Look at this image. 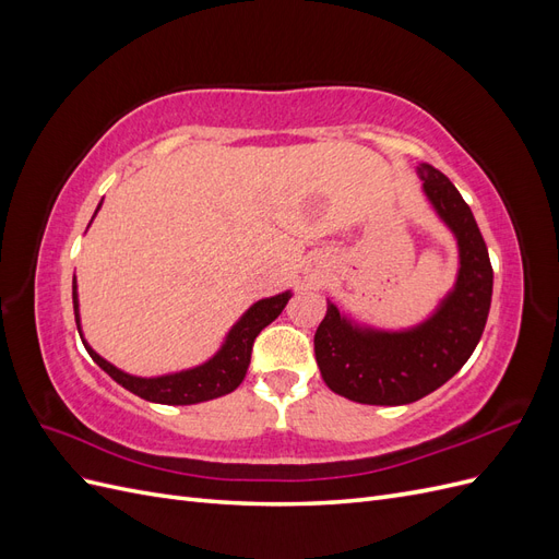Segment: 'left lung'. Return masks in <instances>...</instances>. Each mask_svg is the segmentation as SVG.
<instances>
[{"mask_svg":"<svg viewBox=\"0 0 559 559\" xmlns=\"http://www.w3.org/2000/svg\"><path fill=\"white\" fill-rule=\"evenodd\" d=\"M425 193L460 245V277L431 319L411 331L352 326L329 300L314 333V357L331 392L368 405L419 401L445 384L476 349L492 302V263L471 207L431 165Z\"/></svg>","mask_w":559,"mask_h":559,"instance_id":"1","label":"left lung"}]
</instances>
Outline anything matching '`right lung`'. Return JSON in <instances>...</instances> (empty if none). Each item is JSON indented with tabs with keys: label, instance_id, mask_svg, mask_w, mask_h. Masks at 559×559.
Instances as JSON below:
<instances>
[{
	"label": "right lung",
	"instance_id": "obj_1",
	"mask_svg": "<svg viewBox=\"0 0 559 559\" xmlns=\"http://www.w3.org/2000/svg\"><path fill=\"white\" fill-rule=\"evenodd\" d=\"M72 298H74V317H76V326H79L76 277L72 282ZM289 298H292V294L286 292V294L253 302V306L245 312V317L228 333L224 347L218 349L207 364L195 366L191 370H181V373H175V376H160V378L128 376V373H123V370H118L116 366L105 361L86 343L83 345H86L91 359L99 368H103L107 376H111L118 384L126 386L128 392L138 394L140 399L154 401V403L191 405V403L230 394L233 389L240 386V382L247 376L249 361H251L253 341H257V335L270 324V321H275L282 314Z\"/></svg>",
	"mask_w": 559,
	"mask_h": 559
}]
</instances>
